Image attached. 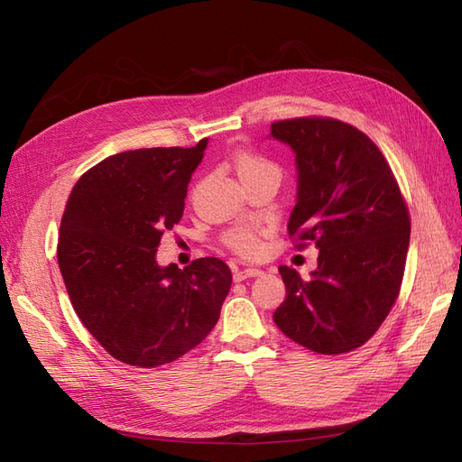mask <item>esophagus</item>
Segmentation results:
<instances>
[{"label":"esophagus","instance_id":"esophagus-1","mask_svg":"<svg viewBox=\"0 0 462 462\" xmlns=\"http://www.w3.org/2000/svg\"><path fill=\"white\" fill-rule=\"evenodd\" d=\"M258 275H262V270H258V268H245V270L235 272L233 279H235V282H245V279H248V277H258Z\"/></svg>","mask_w":462,"mask_h":462}]
</instances>
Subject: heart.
<instances>
[{"mask_svg": "<svg viewBox=\"0 0 462 462\" xmlns=\"http://www.w3.org/2000/svg\"><path fill=\"white\" fill-rule=\"evenodd\" d=\"M235 170L236 173H239L241 179H246V177H256V175H262V173H275L279 175V170L277 165L263 158L262 153L258 152H253L248 148H239L235 152ZM265 233L262 229H253V227H241V229H235L227 235V245L229 248L233 250V253H236L243 258H256L260 256L263 250H265V241H263Z\"/></svg>", "mask_w": 462, "mask_h": 462, "instance_id": "1", "label": "heart"}]
</instances>
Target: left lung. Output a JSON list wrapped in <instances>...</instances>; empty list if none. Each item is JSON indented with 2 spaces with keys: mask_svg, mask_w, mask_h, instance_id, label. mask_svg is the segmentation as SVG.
Returning a JSON list of instances; mask_svg holds the SVG:
<instances>
[{
  "mask_svg": "<svg viewBox=\"0 0 462 462\" xmlns=\"http://www.w3.org/2000/svg\"><path fill=\"white\" fill-rule=\"evenodd\" d=\"M297 163V204L289 235L314 241L310 279L279 265L285 300L273 312L289 339L319 355L365 345L399 297L411 217L397 180L370 138L331 117L272 123Z\"/></svg>",
  "mask_w": 462,
  "mask_h": 462,
  "instance_id": "8db88e82",
  "label": "left lung"
}]
</instances>
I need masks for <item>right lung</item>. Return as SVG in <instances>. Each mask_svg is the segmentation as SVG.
<instances>
[{
    "label": "right lung",
    "mask_w": 462,
    "mask_h": 462,
    "mask_svg": "<svg viewBox=\"0 0 462 462\" xmlns=\"http://www.w3.org/2000/svg\"><path fill=\"white\" fill-rule=\"evenodd\" d=\"M208 138L192 148H141L82 175L67 200L58 262L73 309L106 351L156 368L202 343L231 289L229 265L199 258L158 265L165 231L183 217L189 180Z\"/></svg>",
    "instance_id": "obj_1"
}]
</instances>
